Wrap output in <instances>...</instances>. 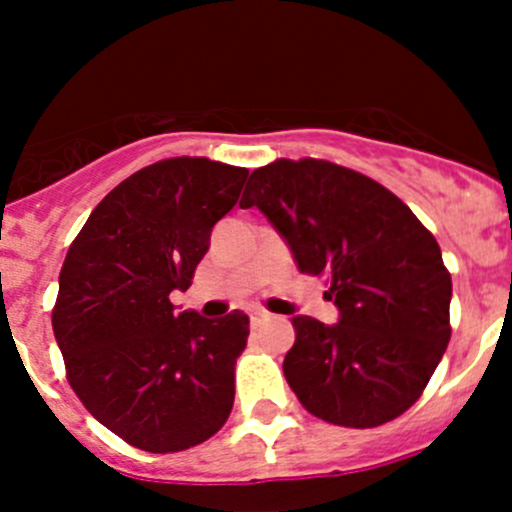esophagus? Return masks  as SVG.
Wrapping results in <instances>:
<instances>
[{"label":"esophagus","mask_w":512,"mask_h":512,"mask_svg":"<svg viewBox=\"0 0 512 512\" xmlns=\"http://www.w3.org/2000/svg\"><path fill=\"white\" fill-rule=\"evenodd\" d=\"M250 322H252V327H257V324H260V322H265V314H262V312H252L250 314Z\"/></svg>","instance_id":"esophagus-1"}]
</instances>
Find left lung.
Here are the masks:
<instances>
[{
    "instance_id": "1",
    "label": "left lung",
    "mask_w": 512,
    "mask_h": 512,
    "mask_svg": "<svg viewBox=\"0 0 512 512\" xmlns=\"http://www.w3.org/2000/svg\"><path fill=\"white\" fill-rule=\"evenodd\" d=\"M252 205L339 309L337 324L292 319L282 369L304 409L349 428L404 414L451 339V275L436 237L384 185L327 160L252 170L240 208Z\"/></svg>"
}]
</instances>
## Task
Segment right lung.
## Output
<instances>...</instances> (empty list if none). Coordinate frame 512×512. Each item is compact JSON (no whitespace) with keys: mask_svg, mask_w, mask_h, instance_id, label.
<instances>
[{"mask_svg":"<svg viewBox=\"0 0 512 512\" xmlns=\"http://www.w3.org/2000/svg\"><path fill=\"white\" fill-rule=\"evenodd\" d=\"M245 178L218 160H160L116 185L66 252L51 324L69 384L143 451L198 446L230 416L250 319L178 312L168 297L190 287Z\"/></svg>","mask_w":512,"mask_h":512,"instance_id":"right-lung-1","label":"right lung"}]
</instances>
